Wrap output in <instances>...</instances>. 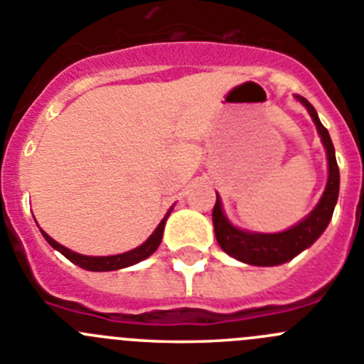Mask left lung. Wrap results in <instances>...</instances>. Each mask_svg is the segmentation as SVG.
<instances>
[{
	"instance_id": "obj_1",
	"label": "left lung",
	"mask_w": 364,
	"mask_h": 364,
	"mask_svg": "<svg viewBox=\"0 0 364 364\" xmlns=\"http://www.w3.org/2000/svg\"><path fill=\"white\" fill-rule=\"evenodd\" d=\"M296 100H300L307 107L312 122L316 124V129L320 132L325 151H327V186H325L323 196H321L320 203L316 205V208L304 220H300L296 226L280 233H251L246 232V230L235 228L224 215L220 198L217 196L215 206H213L212 212L217 242L230 257L244 264H251V266H280V264L293 260L298 253L312 246L316 239L325 232V228H327L332 219V213H334L336 203H338L339 168L331 136H328V131L318 118V113L311 105V102L305 100L300 95H296Z\"/></svg>"
}]
</instances>
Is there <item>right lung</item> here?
<instances>
[{
    "instance_id": "right-lung-1",
    "label": "right lung",
    "mask_w": 364,
    "mask_h": 364,
    "mask_svg": "<svg viewBox=\"0 0 364 364\" xmlns=\"http://www.w3.org/2000/svg\"><path fill=\"white\" fill-rule=\"evenodd\" d=\"M171 212H172V208L166 212V215L163 217L161 223L158 224V228L154 230V233H152V235L149 237V239L145 240L141 246L134 247V250L127 251V253L111 255V257H87V255H79V253H75V251L68 250V247L60 246V244L55 242V240H53L48 233H44L43 230H41V233H43V237L46 239V242H48L53 250H57L59 253H63L68 260H71V262L77 264V266L82 267V269L114 271V269H122V267L134 266V264L141 262V260H145L147 257H151V255L158 250V246L161 244V239H163L165 223H166V219H168V215H171Z\"/></svg>"
}]
</instances>
